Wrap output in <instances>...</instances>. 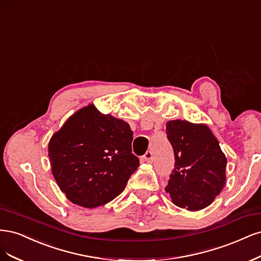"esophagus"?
Returning <instances> with one entry per match:
<instances>
[{
    "label": "esophagus",
    "instance_id": "obj_1",
    "mask_svg": "<svg viewBox=\"0 0 261 261\" xmlns=\"http://www.w3.org/2000/svg\"><path fill=\"white\" fill-rule=\"evenodd\" d=\"M143 161L146 162V163H153L154 161V155L153 152H150V150H147V152L143 155Z\"/></svg>",
    "mask_w": 261,
    "mask_h": 261
}]
</instances>
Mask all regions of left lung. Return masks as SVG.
<instances>
[{
  "mask_svg": "<svg viewBox=\"0 0 261 261\" xmlns=\"http://www.w3.org/2000/svg\"><path fill=\"white\" fill-rule=\"evenodd\" d=\"M174 168L166 187L173 203L191 212L214 201L225 184L226 158L205 124L172 120L166 124Z\"/></svg>",
  "mask_w": 261,
  "mask_h": 261,
  "instance_id": "left-lung-1",
  "label": "left lung"
}]
</instances>
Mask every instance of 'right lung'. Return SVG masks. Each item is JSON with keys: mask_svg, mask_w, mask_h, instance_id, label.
Here are the masks:
<instances>
[{"mask_svg": "<svg viewBox=\"0 0 261 261\" xmlns=\"http://www.w3.org/2000/svg\"><path fill=\"white\" fill-rule=\"evenodd\" d=\"M132 137L127 122L94 105L73 114L48 144L53 175L67 198L94 208L118 196L140 165Z\"/></svg>", "mask_w": 261, "mask_h": 261, "instance_id": "add662e5", "label": "right lung"}]
</instances>
